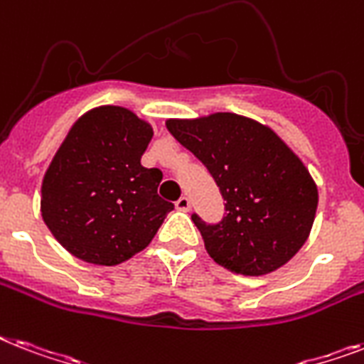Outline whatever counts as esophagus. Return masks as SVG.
<instances>
[{
  "label": "esophagus",
  "instance_id": "esophagus-1",
  "mask_svg": "<svg viewBox=\"0 0 364 364\" xmlns=\"http://www.w3.org/2000/svg\"><path fill=\"white\" fill-rule=\"evenodd\" d=\"M176 208L179 209V211H188V209H191V200H188V196L179 198L176 202Z\"/></svg>",
  "mask_w": 364,
  "mask_h": 364
}]
</instances>
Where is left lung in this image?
Returning a JSON list of instances; mask_svg holds the SVG:
<instances>
[{
  "mask_svg": "<svg viewBox=\"0 0 364 364\" xmlns=\"http://www.w3.org/2000/svg\"><path fill=\"white\" fill-rule=\"evenodd\" d=\"M166 127L205 164L226 200L218 224L192 215L209 256L245 277L288 264L318 209V187L299 156L273 129L232 112L168 119Z\"/></svg>",
  "mask_w": 364,
  "mask_h": 364,
  "instance_id": "left-lung-1",
  "label": "left lung"
}]
</instances>
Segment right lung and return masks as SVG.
<instances>
[{"label": "right lung", "instance_id": "right-lung-1", "mask_svg": "<svg viewBox=\"0 0 364 364\" xmlns=\"http://www.w3.org/2000/svg\"><path fill=\"white\" fill-rule=\"evenodd\" d=\"M153 129L123 106H99L70 127L41 187V215L59 245L95 265L144 250L173 203L156 194L162 172L141 166Z\"/></svg>", "mask_w": 364, "mask_h": 364}]
</instances>
